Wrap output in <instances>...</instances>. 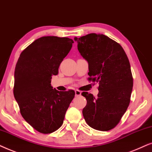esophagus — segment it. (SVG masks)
Returning a JSON list of instances; mask_svg holds the SVG:
<instances>
[{
    "instance_id": "1",
    "label": "esophagus",
    "mask_w": 152,
    "mask_h": 152,
    "mask_svg": "<svg viewBox=\"0 0 152 152\" xmlns=\"http://www.w3.org/2000/svg\"><path fill=\"white\" fill-rule=\"evenodd\" d=\"M75 95H76V96H80V95H81V92H80V91H79V90H75Z\"/></svg>"
}]
</instances>
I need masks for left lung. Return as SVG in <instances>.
<instances>
[{
	"label": "left lung",
	"instance_id": "left-lung-1",
	"mask_svg": "<svg viewBox=\"0 0 152 152\" xmlns=\"http://www.w3.org/2000/svg\"><path fill=\"white\" fill-rule=\"evenodd\" d=\"M74 40L88 62L89 80L99 83L96 98L82 93L87 100L83 115L92 129L109 131L120 122L130 103L133 82L129 59L120 44L104 35L90 33Z\"/></svg>",
	"mask_w": 152,
	"mask_h": 152
}]
</instances>
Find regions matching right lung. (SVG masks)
I'll return each mask as SVG.
<instances>
[{
    "label": "right lung",
    "instance_id": "right-lung-1",
    "mask_svg": "<svg viewBox=\"0 0 152 152\" xmlns=\"http://www.w3.org/2000/svg\"><path fill=\"white\" fill-rule=\"evenodd\" d=\"M73 43L68 37L38 38L21 53L16 64L14 96L24 120L42 133L62 126L74 97V90L61 92L50 84Z\"/></svg>",
    "mask_w": 152,
    "mask_h": 152
}]
</instances>
